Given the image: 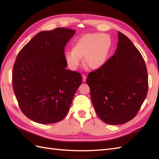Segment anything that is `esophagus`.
I'll return each mask as SVG.
<instances>
[{"label": "esophagus", "instance_id": "1", "mask_svg": "<svg viewBox=\"0 0 159 159\" xmlns=\"http://www.w3.org/2000/svg\"><path fill=\"white\" fill-rule=\"evenodd\" d=\"M82 77H83V81L85 82L86 80H87V76L85 75V74H83Z\"/></svg>", "mask_w": 159, "mask_h": 159}]
</instances>
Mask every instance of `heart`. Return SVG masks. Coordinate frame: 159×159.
I'll use <instances>...</instances> for the list:
<instances>
[{"label":"heart","instance_id":"heart-1","mask_svg":"<svg viewBox=\"0 0 159 159\" xmlns=\"http://www.w3.org/2000/svg\"><path fill=\"white\" fill-rule=\"evenodd\" d=\"M112 48V40L107 34L88 33L74 41L72 50L65 52V59L70 68L76 70L83 63L91 70H96L103 67L107 61Z\"/></svg>","mask_w":159,"mask_h":159}]
</instances>
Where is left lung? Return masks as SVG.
<instances>
[{
    "mask_svg": "<svg viewBox=\"0 0 159 159\" xmlns=\"http://www.w3.org/2000/svg\"><path fill=\"white\" fill-rule=\"evenodd\" d=\"M118 39L114 55L103 67L89 73L86 80L98 116L112 125L133 120L148 89L147 68L141 54L120 32Z\"/></svg>",
    "mask_w": 159,
    "mask_h": 159,
    "instance_id": "8db88e82",
    "label": "left lung"
}]
</instances>
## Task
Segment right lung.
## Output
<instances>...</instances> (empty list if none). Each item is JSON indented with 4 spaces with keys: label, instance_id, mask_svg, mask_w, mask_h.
Here are the masks:
<instances>
[{
    "label": "right lung",
    "instance_id": "right-lung-1",
    "mask_svg": "<svg viewBox=\"0 0 159 159\" xmlns=\"http://www.w3.org/2000/svg\"><path fill=\"white\" fill-rule=\"evenodd\" d=\"M74 33L66 28L40 32L16 57L13 92L22 112L35 122L48 124L62 120L82 83L81 74L66 69L64 48Z\"/></svg>",
    "mask_w": 159,
    "mask_h": 159
}]
</instances>
